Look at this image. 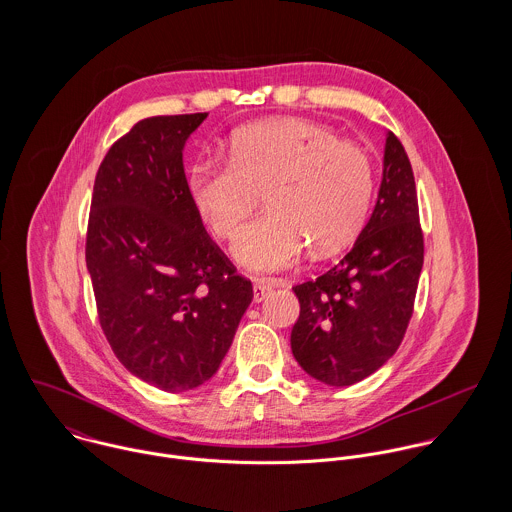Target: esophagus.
<instances>
[{
  "label": "esophagus",
  "instance_id": "1",
  "mask_svg": "<svg viewBox=\"0 0 512 512\" xmlns=\"http://www.w3.org/2000/svg\"><path fill=\"white\" fill-rule=\"evenodd\" d=\"M276 286V282H270V280H260L254 284V301L260 303L268 297V293L272 292V288Z\"/></svg>",
  "mask_w": 512,
  "mask_h": 512
}]
</instances>
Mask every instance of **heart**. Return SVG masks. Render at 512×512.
<instances>
[{
  "mask_svg": "<svg viewBox=\"0 0 512 512\" xmlns=\"http://www.w3.org/2000/svg\"><path fill=\"white\" fill-rule=\"evenodd\" d=\"M191 205L220 240H232L258 205L234 246V258L254 272L292 266L305 242L331 252L365 224L374 191L370 155L339 140L331 128L303 118H272L238 128L226 165L199 161L187 173Z\"/></svg>",
  "mask_w": 512,
  "mask_h": 512,
  "instance_id": "1",
  "label": "heart"
}]
</instances>
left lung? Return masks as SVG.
Instances as JSON below:
<instances>
[{
    "instance_id": "left-lung-1",
    "label": "left lung",
    "mask_w": 512,
    "mask_h": 512,
    "mask_svg": "<svg viewBox=\"0 0 512 512\" xmlns=\"http://www.w3.org/2000/svg\"><path fill=\"white\" fill-rule=\"evenodd\" d=\"M422 264L414 171L388 132L378 199L357 242L329 272L293 286L295 361L329 386H351L378 370L406 335Z\"/></svg>"
}]
</instances>
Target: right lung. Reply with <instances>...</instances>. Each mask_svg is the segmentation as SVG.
Masks as SVG:
<instances>
[{
  "label": "right lung",
  "mask_w": 512,
  "mask_h": 512,
  "mask_svg": "<svg viewBox=\"0 0 512 512\" xmlns=\"http://www.w3.org/2000/svg\"><path fill=\"white\" fill-rule=\"evenodd\" d=\"M207 116L140 120L102 159L88 215L100 327L118 361L165 392L219 370L254 297L189 199L183 146Z\"/></svg>",
  "instance_id": "add662e5"
}]
</instances>
